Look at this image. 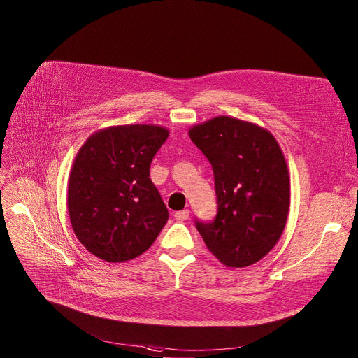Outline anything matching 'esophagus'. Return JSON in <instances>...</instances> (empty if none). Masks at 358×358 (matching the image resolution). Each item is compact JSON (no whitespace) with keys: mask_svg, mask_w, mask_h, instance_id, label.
I'll return each instance as SVG.
<instances>
[{"mask_svg":"<svg viewBox=\"0 0 358 358\" xmlns=\"http://www.w3.org/2000/svg\"><path fill=\"white\" fill-rule=\"evenodd\" d=\"M174 217H176V220H178V222H184V220H187L188 217H189V211L185 208V210H180V211H177L176 214H174Z\"/></svg>","mask_w":358,"mask_h":358,"instance_id":"34e87169","label":"esophagus"}]
</instances>
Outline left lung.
<instances>
[{"label": "left lung", "instance_id": "8db88e82", "mask_svg": "<svg viewBox=\"0 0 358 358\" xmlns=\"http://www.w3.org/2000/svg\"><path fill=\"white\" fill-rule=\"evenodd\" d=\"M188 135L213 166L219 204L216 219L196 227L224 266H250L273 249L287 224V159L268 129L233 116L211 117Z\"/></svg>", "mask_w": 358, "mask_h": 358}]
</instances>
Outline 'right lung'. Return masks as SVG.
<instances>
[{
    "instance_id": "obj_1",
    "label": "right lung",
    "mask_w": 358,
    "mask_h": 358,
    "mask_svg": "<svg viewBox=\"0 0 358 358\" xmlns=\"http://www.w3.org/2000/svg\"><path fill=\"white\" fill-rule=\"evenodd\" d=\"M159 125H116L92 134L76 154L67 187L79 242L105 262H127L151 248L169 220L150 165L169 138Z\"/></svg>"
}]
</instances>
